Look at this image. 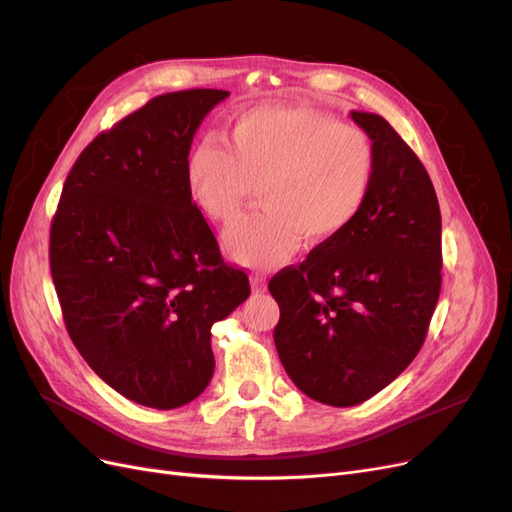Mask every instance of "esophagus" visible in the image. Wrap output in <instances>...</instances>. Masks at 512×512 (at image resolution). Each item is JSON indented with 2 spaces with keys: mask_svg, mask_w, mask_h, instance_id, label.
Masks as SVG:
<instances>
[{
  "mask_svg": "<svg viewBox=\"0 0 512 512\" xmlns=\"http://www.w3.org/2000/svg\"><path fill=\"white\" fill-rule=\"evenodd\" d=\"M250 284H252V290L258 294V292H265L267 290V277L262 273H254L250 277Z\"/></svg>",
  "mask_w": 512,
  "mask_h": 512,
  "instance_id": "34e87169",
  "label": "esophagus"
}]
</instances>
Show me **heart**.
<instances>
[{
	"mask_svg": "<svg viewBox=\"0 0 512 512\" xmlns=\"http://www.w3.org/2000/svg\"><path fill=\"white\" fill-rule=\"evenodd\" d=\"M226 145L203 141L188 158V188L213 222L232 224L254 183L265 211L224 235L247 267H275L301 239L327 243L359 218L376 177V147L352 123L309 106L265 104L241 113Z\"/></svg>",
	"mask_w": 512,
	"mask_h": 512,
	"instance_id": "1",
	"label": "heart"
}]
</instances>
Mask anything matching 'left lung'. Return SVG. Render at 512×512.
<instances>
[{
    "label": "left lung",
    "mask_w": 512,
    "mask_h": 512,
    "mask_svg": "<svg viewBox=\"0 0 512 512\" xmlns=\"http://www.w3.org/2000/svg\"><path fill=\"white\" fill-rule=\"evenodd\" d=\"M350 115L376 147L359 218L269 282L286 374L335 408L374 397L414 361L442 286V218L425 166L384 117Z\"/></svg>",
    "instance_id": "8db88e82"
}]
</instances>
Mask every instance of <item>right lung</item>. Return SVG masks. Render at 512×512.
Listing matches in <instances>:
<instances>
[{
  "mask_svg": "<svg viewBox=\"0 0 512 512\" xmlns=\"http://www.w3.org/2000/svg\"><path fill=\"white\" fill-rule=\"evenodd\" d=\"M222 89L149 100L74 162L51 222V275L87 365L136 404H190L213 376L211 327L250 297L188 188L194 134Z\"/></svg>",
  "mask_w": 512,
  "mask_h": 512,
  "instance_id": "right-lung-1",
  "label": "right lung"
}]
</instances>
